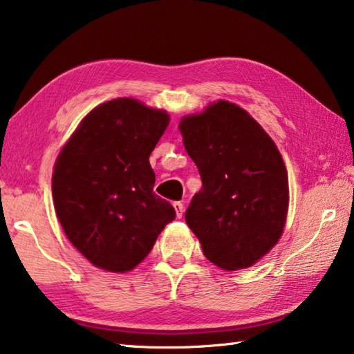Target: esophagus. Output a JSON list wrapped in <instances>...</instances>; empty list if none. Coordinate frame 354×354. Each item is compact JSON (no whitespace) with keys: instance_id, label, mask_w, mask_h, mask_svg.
Wrapping results in <instances>:
<instances>
[{"instance_id":"esophagus-1","label":"esophagus","mask_w":354,"mask_h":354,"mask_svg":"<svg viewBox=\"0 0 354 354\" xmlns=\"http://www.w3.org/2000/svg\"><path fill=\"white\" fill-rule=\"evenodd\" d=\"M173 207H175V211H176V217L181 218L183 214H184V205H183V203L181 201H175V203H173Z\"/></svg>"}]
</instances>
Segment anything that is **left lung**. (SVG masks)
<instances>
[{
    "label": "left lung",
    "mask_w": 354,
    "mask_h": 354,
    "mask_svg": "<svg viewBox=\"0 0 354 354\" xmlns=\"http://www.w3.org/2000/svg\"><path fill=\"white\" fill-rule=\"evenodd\" d=\"M203 187L185 223L223 270L251 267L283 234L289 184L277 145L242 107L220 100L179 123Z\"/></svg>",
    "instance_id": "1"
}]
</instances>
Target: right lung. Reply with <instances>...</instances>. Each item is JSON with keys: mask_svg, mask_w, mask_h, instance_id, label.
Returning a JSON list of instances; mask_svg holds the SVG:
<instances>
[{"mask_svg": "<svg viewBox=\"0 0 354 354\" xmlns=\"http://www.w3.org/2000/svg\"><path fill=\"white\" fill-rule=\"evenodd\" d=\"M165 111L133 98L88 112L59 153L53 201L65 236L95 267L133 270L176 212L153 192L149 154L169 127Z\"/></svg>", "mask_w": 354, "mask_h": 354, "instance_id": "obj_1", "label": "right lung"}]
</instances>
